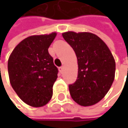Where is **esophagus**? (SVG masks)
<instances>
[{
  "label": "esophagus",
  "instance_id": "1",
  "mask_svg": "<svg viewBox=\"0 0 128 128\" xmlns=\"http://www.w3.org/2000/svg\"><path fill=\"white\" fill-rule=\"evenodd\" d=\"M63 68H63V66L60 67V68H58V69H59V71H60V73H62V72H63Z\"/></svg>",
  "mask_w": 128,
  "mask_h": 128
}]
</instances>
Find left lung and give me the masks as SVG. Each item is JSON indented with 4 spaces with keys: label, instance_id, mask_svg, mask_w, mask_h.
<instances>
[{
    "label": "left lung",
    "instance_id": "obj_1",
    "mask_svg": "<svg viewBox=\"0 0 128 128\" xmlns=\"http://www.w3.org/2000/svg\"><path fill=\"white\" fill-rule=\"evenodd\" d=\"M62 36L78 60V78L69 86L70 96L80 106H93L106 96L114 81V57L105 42L93 33L68 31Z\"/></svg>",
    "mask_w": 128,
    "mask_h": 128
}]
</instances>
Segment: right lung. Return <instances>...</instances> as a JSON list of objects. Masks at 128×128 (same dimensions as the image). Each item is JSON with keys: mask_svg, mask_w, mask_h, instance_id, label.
Masks as SVG:
<instances>
[{"mask_svg": "<svg viewBox=\"0 0 128 128\" xmlns=\"http://www.w3.org/2000/svg\"><path fill=\"white\" fill-rule=\"evenodd\" d=\"M56 35L53 32L26 38L18 44L8 58L10 85L28 106L42 107L52 96V86L58 70L48 48Z\"/></svg>", "mask_w": 128, "mask_h": 128, "instance_id": "1", "label": "right lung"}]
</instances>
